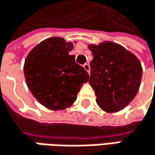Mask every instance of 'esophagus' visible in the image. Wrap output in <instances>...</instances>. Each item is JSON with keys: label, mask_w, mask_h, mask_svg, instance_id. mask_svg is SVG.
I'll return each mask as SVG.
<instances>
[{"label": "esophagus", "mask_w": 155, "mask_h": 155, "mask_svg": "<svg viewBox=\"0 0 155 155\" xmlns=\"http://www.w3.org/2000/svg\"><path fill=\"white\" fill-rule=\"evenodd\" d=\"M84 68L87 70L88 73H90V65H89L88 63H86V64L84 65Z\"/></svg>", "instance_id": "obj_1"}]
</instances>
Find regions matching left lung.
Instances as JSON below:
<instances>
[{"label":"left lung","mask_w":155,"mask_h":155,"mask_svg":"<svg viewBox=\"0 0 155 155\" xmlns=\"http://www.w3.org/2000/svg\"><path fill=\"white\" fill-rule=\"evenodd\" d=\"M90 86L95 91L96 103L106 112H117L127 106L140 87L143 68L137 57L113 42L89 45Z\"/></svg>","instance_id":"1"}]
</instances>
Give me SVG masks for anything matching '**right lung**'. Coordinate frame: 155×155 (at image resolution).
<instances>
[{
    "instance_id": "1",
    "label": "right lung",
    "mask_w": 155,
    "mask_h": 155,
    "mask_svg": "<svg viewBox=\"0 0 155 155\" xmlns=\"http://www.w3.org/2000/svg\"><path fill=\"white\" fill-rule=\"evenodd\" d=\"M74 45L62 37L47 38L35 45L24 63L26 82L35 98L52 110H65L77 100L89 75L70 55Z\"/></svg>"
}]
</instances>
